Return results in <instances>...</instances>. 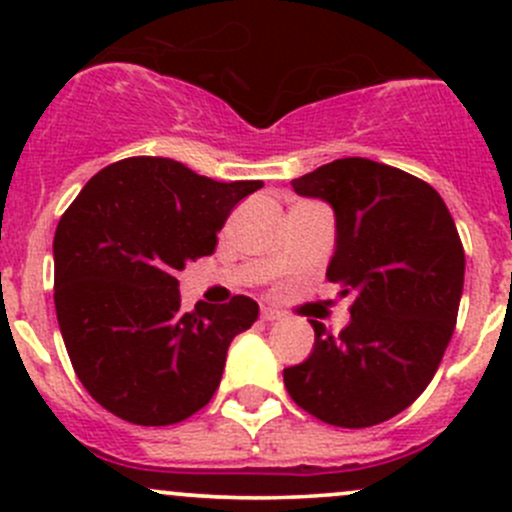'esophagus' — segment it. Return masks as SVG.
<instances>
[{
    "label": "esophagus",
    "instance_id": "1",
    "mask_svg": "<svg viewBox=\"0 0 512 512\" xmlns=\"http://www.w3.org/2000/svg\"><path fill=\"white\" fill-rule=\"evenodd\" d=\"M260 317H262V322H277V319H280L282 314L277 312V309H272V307H262L260 309Z\"/></svg>",
    "mask_w": 512,
    "mask_h": 512
}]
</instances>
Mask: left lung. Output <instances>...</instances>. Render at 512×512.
Here are the masks:
<instances>
[{"mask_svg":"<svg viewBox=\"0 0 512 512\" xmlns=\"http://www.w3.org/2000/svg\"><path fill=\"white\" fill-rule=\"evenodd\" d=\"M292 188L334 208L327 280L352 294V322L332 334L312 319V354L285 369V386L319 421L376 426L423 394L451 342L466 272L461 237L441 195L394 165L339 158Z\"/></svg>","mask_w":512,"mask_h":512,"instance_id":"1","label":"left lung"}]
</instances>
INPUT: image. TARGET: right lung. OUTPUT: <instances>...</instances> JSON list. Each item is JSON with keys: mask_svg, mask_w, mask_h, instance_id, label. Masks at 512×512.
<instances>
[{"mask_svg": "<svg viewBox=\"0 0 512 512\" xmlns=\"http://www.w3.org/2000/svg\"><path fill=\"white\" fill-rule=\"evenodd\" d=\"M262 180L205 178L170 158L136 156L98 170L54 235V304L71 366L113 416L170 426L203 409L227 347L260 307L180 309L178 270L213 255L218 232Z\"/></svg>", "mask_w": 512, "mask_h": 512, "instance_id": "obj_1", "label": "right lung"}]
</instances>
